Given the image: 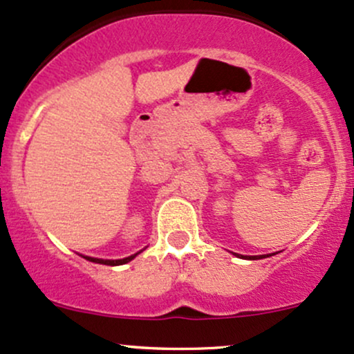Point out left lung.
I'll use <instances>...</instances> for the list:
<instances>
[{"label": "left lung", "mask_w": 354, "mask_h": 354, "mask_svg": "<svg viewBox=\"0 0 354 354\" xmlns=\"http://www.w3.org/2000/svg\"><path fill=\"white\" fill-rule=\"evenodd\" d=\"M260 258H263V257H250V260H260Z\"/></svg>", "instance_id": "8db88e82"}]
</instances>
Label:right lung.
Returning <instances> with one entry per match:
<instances>
[{"label":"right lung","mask_w":354,"mask_h":354,"mask_svg":"<svg viewBox=\"0 0 354 354\" xmlns=\"http://www.w3.org/2000/svg\"><path fill=\"white\" fill-rule=\"evenodd\" d=\"M135 257H136V254H131V257L123 258V260H101V258H91V257H86V258H87V260H89V261H94V263L111 265V267H115V265H124V263H128V261H131Z\"/></svg>","instance_id":"obj_1"}]
</instances>
